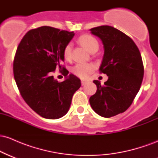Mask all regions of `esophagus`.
Returning a JSON list of instances; mask_svg holds the SVG:
<instances>
[{
  "instance_id": "1",
  "label": "esophagus",
  "mask_w": 158,
  "mask_h": 158,
  "mask_svg": "<svg viewBox=\"0 0 158 158\" xmlns=\"http://www.w3.org/2000/svg\"><path fill=\"white\" fill-rule=\"evenodd\" d=\"M86 81H81V85H82V86H83V85H85V84H86Z\"/></svg>"
}]
</instances>
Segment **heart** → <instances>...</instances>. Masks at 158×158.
I'll use <instances>...</instances> for the list:
<instances>
[{
  "instance_id": "obj_1",
  "label": "heart",
  "mask_w": 158,
  "mask_h": 158,
  "mask_svg": "<svg viewBox=\"0 0 158 158\" xmlns=\"http://www.w3.org/2000/svg\"><path fill=\"white\" fill-rule=\"evenodd\" d=\"M79 42L85 47L88 51L91 52L96 49L99 48V42L94 36L85 34L81 35L79 39ZM72 52V44L68 43L65 45L63 50V56L66 60H70L71 59ZM94 66L92 64H85V63H79L72 68L71 71L74 75L81 78V79H88L90 74L94 71Z\"/></svg>"
}]
</instances>
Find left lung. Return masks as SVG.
Segmentation results:
<instances>
[{
	"instance_id": "obj_1",
	"label": "left lung",
	"mask_w": 158,
	"mask_h": 158,
	"mask_svg": "<svg viewBox=\"0 0 158 158\" xmlns=\"http://www.w3.org/2000/svg\"><path fill=\"white\" fill-rule=\"evenodd\" d=\"M90 30L104 44L99 71L106 73L108 79L104 85L94 81L97 90L89 102L96 113L109 118L126 111L133 102L140 88L144 67L139 49L129 36L107 25Z\"/></svg>"
}]
</instances>
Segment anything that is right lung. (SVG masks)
Listing matches in <instances>:
<instances>
[{
  "mask_svg": "<svg viewBox=\"0 0 158 158\" xmlns=\"http://www.w3.org/2000/svg\"><path fill=\"white\" fill-rule=\"evenodd\" d=\"M73 32L43 26L29 30L18 46L13 61L14 78L21 97L35 113L46 119H59L68 113L73 95L80 88L79 78L70 74L55 80L56 68L67 77L63 50Z\"/></svg>",
  "mask_w": 158,
  "mask_h": 158,
  "instance_id": "obj_1",
  "label": "right lung"
}]
</instances>
